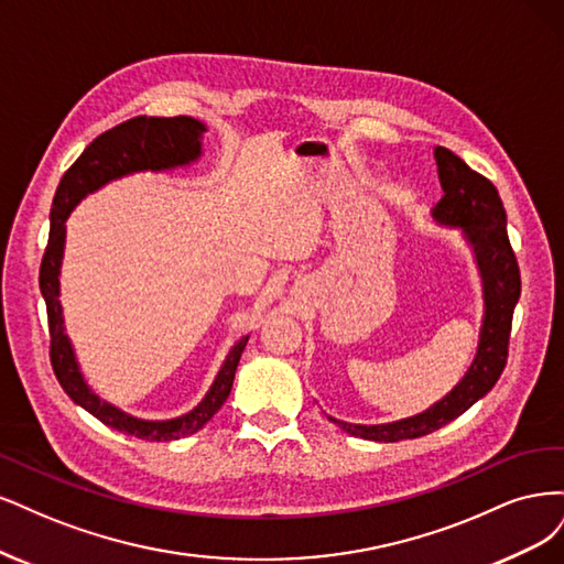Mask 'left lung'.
<instances>
[{
  "label": "left lung",
  "mask_w": 564,
  "mask_h": 564,
  "mask_svg": "<svg viewBox=\"0 0 564 564\" xmlns=\"http://www.w3.org/2000/svg\"><path fill=\"white\" fill-rule=\"evenodd\" d=\"M435 163L443 187V198L433 206V220L445 227H459L464 239L474 248L482 281L485 316L480 325L478 351L470 368L443 401L433 403L422 414L391 424H349L328 416L341 431L356 438L375 443H398L422 438L462 416L470 405L492 391L508 358L513 308L520 300V269L508 241L506 210L497 187L487 177L468 169L466 163L445 148H435Z\"/></svg>",
  "instance_id": "left-lung-1"
}]
</instances>
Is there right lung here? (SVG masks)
I'll use <instances>...</instances> for the list:
<instances>
[{
  "mask_svg": "<svg viewBox=\"0 0 564 564\" xmlns=\"http://www.w3.org/2000/svg\"><path fill=\"white\" fill-rule=\"evenodd\" d=\"M206 126L192 117H135L123 121L115 129L98 135L82 156L72 163L63 175L61 185L53 196L51 206V231L48 243L40 269V288L46 302L48 314V335H51V366L56 372L65 393L100 420L105 426L117 429L126 435H135L140 441H177L185 435L204 429L210 416L220 410L234 384L236 366L250 335H243L229 349L220 372L215 375L213 387L204 395V401L194 410L175 420H138L123 410L110 405L98 398L79 370V362L72 349V341L65 333V318L61 306V264L65 250V223L86 194H94L102 185L112 183L123 175L140 171H171L177 166H189L192 161L202 156V138Z\"/></svg>",
  "mask_w": 564,
  "mask_h": 564,
  "instance_id": "right-lung-1",
  "label": "right lung"
}]
</instances>
